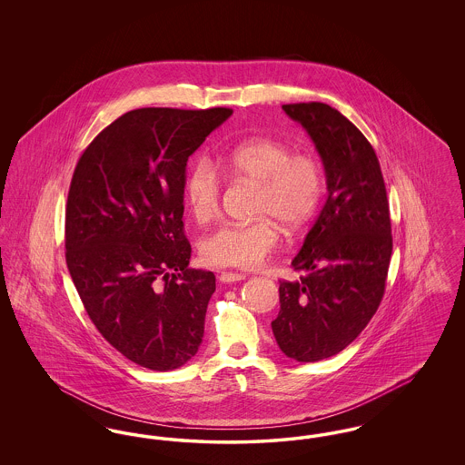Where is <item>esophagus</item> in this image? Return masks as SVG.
Listing matches in <instances>:
<instances>
[{
  "label": "esophagus",
  "mask_w": 465,
  "mask_h": 465,
  "mask_svg": "<svg viewBox=\"0 0 465 465\" xmlns=\"http://www.w3.org/2000/svg\"><path fill=\"white\" fill-rule=\"evenodd\" d=\"M243 279H245V275L239 273V272H222L220 273V281L222 282H239V281H243Z\"/></svg>",
  "instance_id": "34e87169"
}]
</instances>
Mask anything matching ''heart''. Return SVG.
Here are the masks:
<instances>
[{
    "label": "heart",
    "instance_id": "heart-1",
    "mask_svg": "<svg viewBox=\"0 0 465 465\" xmlns=\"http://www.w3.org/2000/svg\"><path fill=\"white\" fill-rule=\"evenodd\" d=\"M224 173L256 183L251 222L226 223L200 243V254L213 266L258 268L277 249L279 224L289 232L303 228L315 214L322 197V171L309 153H291L288 144L256 137L235 146L222 160ZM184 199L200 223L220 213L222 176L207 162H197L184 179Z\"/></svg>",
    "mask_w": 465,
    "mask_h": 465
}]
</instances>
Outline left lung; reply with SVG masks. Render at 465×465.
<instances>
[{"label":"left lung","mask_w":465,"mask_h":465,"mask_svg":"<svg viewBox=\"0 0 465 465\" xmlns=\"http://www.w3.org/2000/svg\"><path fill=\"white\" fill-rule=\"evenodd\" d=\"M322 158L328 199L281 281L272 331L284 354L315 362L341 352L368 326L385 292L392 254L391 214L370 141L324 103L284 104Z\"/></svg>","instance_id":"obj_1"}]
</instances>
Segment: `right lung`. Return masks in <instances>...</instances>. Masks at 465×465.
<instances>
[{"mask_svg":"<svg viewBox=\"0 0 465 465\" xmlns=\"http://www.w3.org/2000/svg\"><path fill=\"white\" fill-rule=\"evenodd\" d=\"M232 113L129 111L97 134L71 179L66 263L74 288L106 341L153 371L199 352L216 277L188 268L186 162Z\"/></svg>","mask_w":465,"mask_h":465,"instance_id":"add662e5","label":"right lung"}]
</instances>
